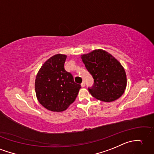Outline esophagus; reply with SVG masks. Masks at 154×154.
Masks as SVG:
<instances>
[{
  "mask_svg": "<svg viewBox=\"0 0 154 154\" xmlns=\"http://www.w3.org/2000/svg\"><path fill=\"white\" fill-rule=\"evenodd\" d=\"M81 87H85V82L83 81V82H82V83H81Z\"/></svg>",
  "mask_w": 154,
  "mask_h": 154,
  "instance_id": "obj_1",
  "label": "esophagus"
}]
</instances>
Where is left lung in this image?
I'll return each mask as SVG.
<instances>
[{"label": "left lung", "mask_w": 154, "mask_h": 154, "mask_svg": "<svg viewBox=\"0 0 154 154\" xmlns=\"http://www.w3.org/2000/svg\"><path fill=\"white\" fill-rule=\"evenodd\" d=\"M86 68L94 79L88 91L95 98L109 102L120 98L127 86V76L120 62L102 49L81 55Z\"/></svg>", "instance_id": "1"}]
</instances>
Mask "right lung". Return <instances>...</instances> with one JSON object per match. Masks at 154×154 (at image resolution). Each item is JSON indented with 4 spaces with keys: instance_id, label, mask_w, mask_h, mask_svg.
Returning a JSON list of instances; mask_svg holds the SVG:
<instances>
[{
    "instance_id": "right-lung-1",
    "label": "right lung",
    "mask_w": 154,
    "mask_h": 154,
    "mask_svg": "<svg viewBox=\"0 0 154 154\" xmlns=\"http://www.w3.org/2000/svg\"><path fill=\"white\" fill-rule=\"evenodd\" d=\"M66 55L56 54L46 61L36 76L35 92L39 103L52 112L66 110L81 88L64 68Z\"/></svg>"
}]
</instances>
